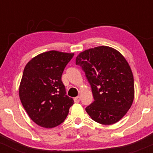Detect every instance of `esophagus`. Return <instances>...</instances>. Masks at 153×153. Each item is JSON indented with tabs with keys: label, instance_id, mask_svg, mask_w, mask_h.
I'll return each mask as SVG.
<instances>
[{
	"label": "esophagus",
	"instance_id": "1",
	"mask_svg": "<svg viewBox=\"0 0 153 153\" xmlns=\"http://www.w3.org/2000/svg\"><path fill=\"white\" fill-rule=\"evenodd\" d=\"M80 101V96H77V97L74 98V101L75 103H79Z\"/></svg>",
	"mask_w": 153,
	"mask_h": 153
}]
</instances>
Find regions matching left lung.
<instances>
[{"label": "left lung", "instance_id": "left-lung-1", "mask_svg": "<svg viewBox=\"0 0 153 153\" xmlns=\"http://www.w3.org/2000/svg\"><path fill=\"white\" fill-rule=\"evenodd\" d=\"M91 84L94 101L85 111L95 122H119L132 105L134 84L129 63L119 51L99 46L80 52L75 59Z\"/></svg>", "mask_w": 153, "mask_h": 153}]
</instances>
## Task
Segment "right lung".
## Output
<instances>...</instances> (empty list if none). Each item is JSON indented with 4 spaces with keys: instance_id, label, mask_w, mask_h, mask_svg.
Instances as JSON below:
<instances>
[{
    "instance_id": "obj_1",
    "label": "right lung",
    "mask_w": 153,
    "mask_h": 153,
    "mask_svg": "<svg viewBox=\"0 0 153 153\" xmlns=\"http://www.w3.org/2000/svg\"><path fill=\"white\" fill-rule=\"evenodd\" d=\"M74 53L52 50L28 62L19 85V98L31 120L53 128L64 122L74 103L66 95L62 74Z\"/></svg>"
}]
</instances>
